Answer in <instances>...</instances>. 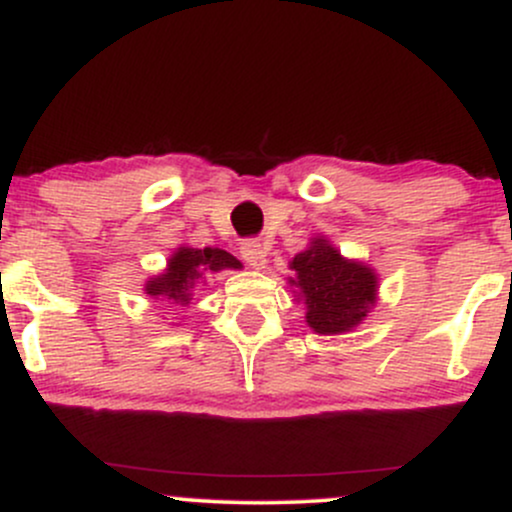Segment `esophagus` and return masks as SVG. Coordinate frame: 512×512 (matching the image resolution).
<instances>
[{
  "label": "esophagus",
  "mask_w": 512,
  "mask_h": 512,
  "mask_svg": "<svg viewBox=\"0 0 512 512\" xmlns=\"http://www.w3.org/2000/svg\"><path fill=\"white\" fill-rule=\"evenodd\" d=\"M240 255H243V260L248 262L250 267L255 269L267 267V250H264L260 240H245V243L240 245Z\"/></svg>",
  "instance_id": "esophagus-1"
}]
</instances>
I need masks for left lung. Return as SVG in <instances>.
Listing matches in <instances>:
<instances>
[{
    "mask_svg": "<svg viewBox=\"0 0 512 512\" xmlns=\"http://www.w3.org/2000/svg\"><path fill=\"white\" fill-rule=\"evenodd\" d=\"M289 286L305 305V322L315 334H346L366 320L378 303V274L366 262L349 260L325 236L289 262Z\"/></svg>",
    "mask_w": 512,
    "mask_h": 512,
    "instance_id": "left-lung-1",
    "label": "left lung"
}]
</instances>
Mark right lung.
I'll list each match as a JSON object with an SVG mask.
<instances>
[{"label":"right lung","mask_w":512,"mask_h":512,"mask_svg":"<svg viewBox=\"0 0 512 512\" xmlns=\"http://www.w3.org/2000/svg\"><path fill=\"white\" fill-rule=\"evenodd\" d=\"M240 267H243L240 260L221 248L199 250L190 248V245H180L168 257L166 269L146 279L144 293L161 305H166V308H170V305L185 308L192 301V293L209 274Z\"/></svg>","instance_id":"obj_1"}]
</instances>
